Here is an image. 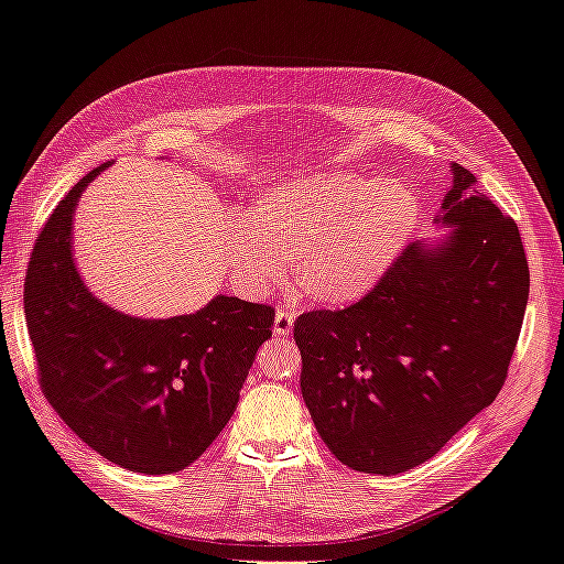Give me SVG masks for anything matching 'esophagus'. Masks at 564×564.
Listing matches in <instances>:
<instances>
[{
	"mask_svg": "<svg viewBox=\"0 0 564 564\" xmlns=\"http://www.w3.org/2000/svg\"><path fill=\"white\" fill-rule=\"evenodd\" d=\"M294 319H296V315H294L292 311L278 308V313H275V325H272V332H275V337H289V332H292Z\"/></svg>",
	"mask_w": 564,
	"mask_h": 564,
	"instance_id": "esophagus-1",
	"label": "esophagus"
}]
</instances>
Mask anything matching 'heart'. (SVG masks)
<instances>
[{"mask_svg":"<svg viewBox=\"0 0 564 564\" xmlns=\"http://www.w3.org/2000/svg\"><path fill=\"white\" fill-rule=\"evenodd\" d=\"M420 218V196L405 182L329 171L258 194L249 216L227 227L225 253L247 296L268 294L292 256L303 294L344 306L387 275Z\"/></svg>","mask_w":564,"mask_h":564,"instance_id":"1","label":"heart"}]
</instances>
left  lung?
I'll list each match as a JSON object with an SVG mask.
<instances>
[{"label": "left lung", "mask_w": 564, "mask_h": 564, "mask_svg": "<svg viewBox=\"0 0 564 564\" xmlns=\"http://www.w3.org/2000/svg\"><path fill=\"white\" fill-rule=\"evenodd\" d=\"M436 223L368 296L299 315L301 393L334 458L368 475L430 460L489 408L508 377L529 299L512 218L451 163Z\"/></svg>", "instance_id": "left-lung-1"}]
</instances>
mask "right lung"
Returning <instances> with one entry per match:
<instances>
[{"label":"right lung","mask_w":564,"mask_h":564,"mask_svg":"<svg viewBox=\"0 0 564 564\" xmlns=\"http://www.w3.org/2000/svg\"><path fill=\"white\" fill-rule=\"evenodd\" d=\"M104 163L44 223L28 263L23 306L40 387L85 444L130 471L173 475L232 417L275 311L213 296L202 311L147 319L106 306L73 258V216Z\"/></svg>","instance_id":"1"}]
</instances>
